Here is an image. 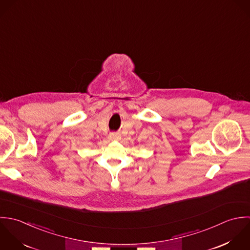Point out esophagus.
Wrapping results in <instances>:
<instances>
[{
    "mask_svg": "<svg viewBox=\"0 0 250 250\" xmlns=\"http://www.w3.org/2000/svg\"><path fill=\"white\" fill-rule=\"evenodd\" d=\"M109 137H110L111 140H119L120 139V135L118 133H116V132H111L109 134Z\"/></svg>",
    "mask_w": 250,
    "mask_h": 250,
    "instance_id": "obj_1",
    "label": "esophagus"
}]
</instances>
